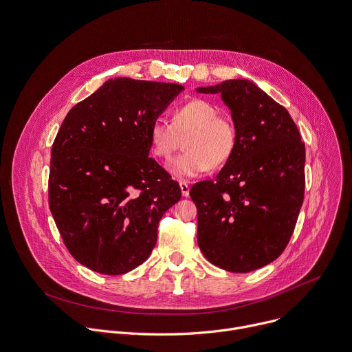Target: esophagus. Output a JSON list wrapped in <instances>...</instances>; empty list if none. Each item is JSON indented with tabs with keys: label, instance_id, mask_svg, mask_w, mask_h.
Returning a JSON list of instances; mask_svg holds the SVG:
<instances>
[{
	"label": "esophagus",
	"instance_id": "34e87169",
	"mask_svg": "<svg viewBox=\"0 0 352 352\" xmlns=\"http://www.w3.org/2000/svg\"><path fill=\"white\" fill-rule=\"evenodd\" d=\"M179 186H181V193H182V196H189V185H188V182H185V181H181L179 182Z\"/></svg>",
	"mask_w": 352,
	"mask_h": 352
}]
</instances>
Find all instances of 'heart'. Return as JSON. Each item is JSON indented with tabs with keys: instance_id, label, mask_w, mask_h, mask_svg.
<instances>
[{
	"instance_id": "obj_1",
	"label": "heart",
	"mask_w": 352,
	"mask_h": 352,
	"mask_svg": "<svg viewBox=\"0 0 352 352\" xmlns=\"http://www.w3.org/2000/svg\"><path fill=\"white\" fill-rule=\"evenodd\" d=\"M217 113L208 100L193 98L174 110L171 124L156 120L147 133L150 153L168 162L184 138L185 152L168 167L175 178H193L224 166L236 148V129L228 117Z\"/></svg>"
}]
</instances>
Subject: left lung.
Wrapping results in <instances>:
<instances>
[{
  "mask_svg": "<svg viewBox=\"0 0 352 352\" xmlns=\"http://www.w3.org/2000/svg\"><path fill=\"white\" fill-rule=\"evenodd\" d=\"M220 93L231 110L236 148L214 181L192 186L197 243L214 266L248 273L276 261L294 232L305 192V143L288 111L248 79Z\"/></svg>",
  "mask_w": 352,
  "mask_h": 352,
  "instance_id": "1",
  "label": "left lung"
}]
</instances>
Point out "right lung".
Segmentation results:
<instances>
[{
    "label": "right lung",
    "mask_w": 352,
    "mask_h": 352,
    "mask_svg": "<svg viewBox=\"0 0 352 352\" xmlns=\"http://www.w3.org/2000/svg\"><path fill=\"white\" fill-rule=\"evenodd\" d=\"M184 86L109 79L74 106L52 148L48 205L69 254L102 274L142 265L177 181L148 157L147 133Z\"/></svg>",
    "instance_id": "obj_1"
}]
</instances>
